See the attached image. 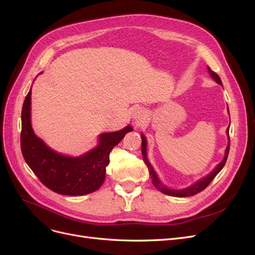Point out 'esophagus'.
Returning <instances> with one entry per match:
<instances>
[{
    "instance_id": "34e87169",
    "label": "esophagus",
    "mask_w": 255,
    "mask_h": 255,
    "mask_svg": "<svg viewBox=\"0 0 255 255\" xmlns=\"http://www.w3.org/2000/svg\"><path fill=\"white\" fill-rule=\"evenodd\" d=\"M143 111L141 110V109H135V111L133 112V114H134V118H138L139 119L140 117H142L143 116Z\"/></svg>"
}]
</instances>
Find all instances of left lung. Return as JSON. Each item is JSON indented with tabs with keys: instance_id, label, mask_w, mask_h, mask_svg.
Segmentation results:
<instances>
[{
	"instance_id": "obj_1",
	"label": "left lung",
	"mask_w": 255,
	"mask_h": 255,
	"mask_svg": "<svg viewBox=\"0 0 255 255\" xmlns=\"http://www.w3.org/2000/svg\"><path fill=\"white\" fill-rule=\"evenodd\" d=\"M208 72H210V74L212 75V78L217 82L219 85H222L221 83V80L218 76V74L214 72L212 69L208 67ZM228 111H229V107H228ZM230 127V126H229ZM227 132L229 134V128L227 129ZM141 139H142V142H141V153H142V158H143V161L145 163L146 167H148L149 169V173H150V176L152 179V183L154 185V187H155L157 190H159L160 192H163V194L165 195H169V196H173V197H191V196H195L197 194H199V192H201L202 190H204L208 185L211 184V182L215 179V176L217 175L220 171L221 169L225 167L226 163H227V159H228V155H229V151H230V141H229V144L227 146V150H226V155H225V158H223V160L221 161V163L216 167L214 169V171L211 172L208 175H206L205 177H203V179H201L200 181H198L196 184L192 185V186L188 187V188H185V189H181V190H173V189H169L167 187H165L163 184H161L157 176H156V173L154 172L152 166L150 165V163L148 161V158H146V141L144 139V136L141 135ZM229 140H230V136H229Z\"/></svg>"
}]
</instances>
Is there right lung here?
I'll return each instance as SVG.
<instances>
[{
	"label": "right lung",
	"instance_id": "obj_1",
	"mask_svg": "<svg viewBox=\"0 0 255 255\" xmlns=\"http://www.w3.org/2000/svg\"><path fill=\"white\" fill-rule=\"evenodd\" d=\"M30 95L23 103L21 120V151L26 164L40 182L54 192L65 196H83L101 187L105 180V168L110 154L127 133V127L118 132L100 135V143L80 157H69L54 152L38 138L30 126Z\"/></svg>",
	"mask_w": 255,
	"mask_h": 255
}]
</instances>
